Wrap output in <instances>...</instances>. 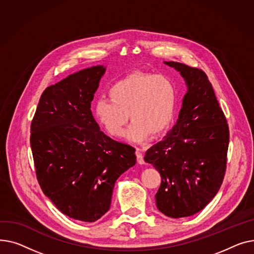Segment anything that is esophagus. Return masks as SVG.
Here are the masks:
<instances>
[{"label":"esophagus","instance_id":"obj_1","mask_svg":"<svg viewBox=\"0 0 254 254\" xmlns=\"http://www.w3.org/2000/svg\"><path fill=\"white\" fill-rule=\"evenodd\" d=\"M135 154H136L137 162H138L139 164H143V163H144V160H143V155H142V153H141V151L139 150V148H137L136 152H135Z\"/></svg>","mask_w":254,"mask_h":254}]
</instances>
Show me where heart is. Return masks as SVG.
<instances>
[{"label":"heart","instance_id":"heart-1","mask_svg":"<svg viewBox=\"0 0 254 254\" xmlns=\"http://www.w3.org/2000/svg\"><path fill=\"white\" fill-rule=\"evenodd\" d=\"M110 100L99 99L93 106L97 122L113 137H122L128 114L132 120L126 135L133 142L156 136L170 126L176 108L175 83L164 74L132 72L114 83Z\"/></svg>","mask_w":254,"mask_h":254}]
</instances>
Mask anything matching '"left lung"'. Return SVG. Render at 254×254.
Returning a JSON list of instances; mask_svg holds the SVG:
<instances>
[{"label": "left lung", "mask_w": 254, "mask_h": 254, "mask_svg": "<svg viewBox=\"0 0 254 254\" xmlns=\"http://www.w3.org/2000/svg\"><path fill=\"white\" fill-rule=\"evenodd\" d=\"M188 85L176 125L145 152L144 161L161 175L158 209L172 218L201 211L216 195L225 177L230 131L207 74L169 62Z\"/></svg>", "instance_id": "8db88e82"}]
</instances>
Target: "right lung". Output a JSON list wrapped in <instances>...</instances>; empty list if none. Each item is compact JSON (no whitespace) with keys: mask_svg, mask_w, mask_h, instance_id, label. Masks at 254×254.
Instances as JSON below:
<instances>
[{"mask_svg":"<svg viewBox=\"0 0 254 254\" xmlns=\"http://www.w3.org/2000/svg\"><path fill=\"white\" fill-rule=\"evenodd\" d=\"M106 68L72 73L45 89L31 124L38 183L70 218L93 222L110 209L116 181L135 165V148L99 130L91 101Z\"/></svg>","mask_w":254,"mask_h":254,"instance_id":"right-lung-1","label":"right lung"}]
</instances>
